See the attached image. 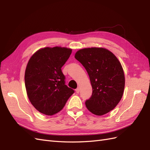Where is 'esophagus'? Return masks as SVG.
<instances>
[{
	"label": "esophagus",
	"mask_w": 150,
	"mask_h": 150,
	"mask_svg": "<svg viewBox=\"0 0 150 150\" xmlns=\"http://www.w3.org/2000/svg\"><path fill=\"white\" fill-rule=\"evenodd\" d=\"M75 91H76V93H79V92H80V88L78 87V88L75 90Z\"/></svg>",
	"instance_id": "34e87169"
}]
</instances>
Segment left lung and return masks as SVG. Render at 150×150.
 <instances>
[{
    "mask_svg": "<svg viewBox=\"0 0 150 150\" xmlns=\"http://www.w3.org/2000/svg\"><path fill=\"white\" fill-rule=\"evenodd\" d=\"M75 57L86 69L92 86V95L86 100V106L96 115L110 112L120 102L125 85L119 60L103 47L80 50Z\"/></svg>",
    "mask_w": 150,
    "mask_h": 150,
    "instance_id": "1",
    "label": "left lung"
}]
</instances>
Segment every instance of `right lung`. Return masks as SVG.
<instances>
[{"label": "right lung", "instance_id": "right-lung-1", "mask_svg": "<svg viewBox=\"0 0 150 150\" xmlns=\"http://www.w3.org/2000/svg\"><path fill=\"white\" fill-rule=\"evenodd\" d=\"M71 52L66 47H44L28 61L25 86L31 104L39 112L47 115L59 112L75 92L65 84L61 69Z\"/></svg>", "mask_w": 150, "mask_h": 150}]
</instances>
